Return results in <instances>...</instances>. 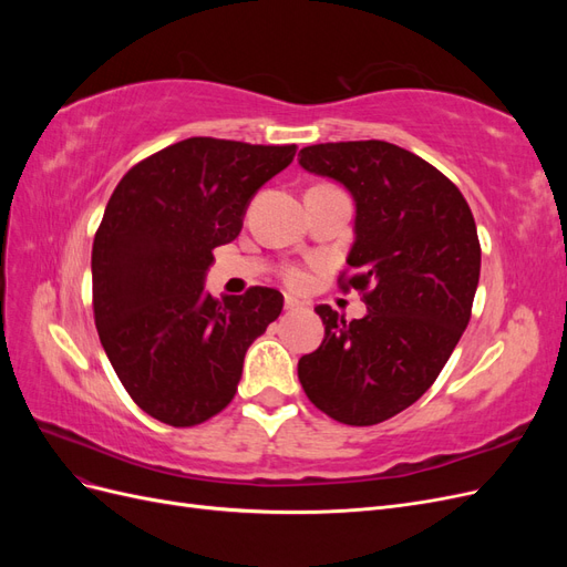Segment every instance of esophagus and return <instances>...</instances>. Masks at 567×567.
<instances>
[{"label":"esophagus","instance_id":"34e87169","mask_svg":"<svg viewBox=\"0 0 567 567\" xmlns=\"http://www.w3.org/2000/svg\"><path fill=\"white\" fill-rule=\"evenodd\" d=\"M284 307H286V312H300V310H307V305H305V302H300V300H296V298H290V296H286Z\"/></svg>","mask_w":567,"mask_h":567}]
</instances>
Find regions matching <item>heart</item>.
Wrapping results in <instances>:
<instances>
[{
	"label": "heart",
	"mask_w": 567,
	"mask_h": 567,
	"mask_svg": "<svg viewBox=\"0 0 567 567\" xmlns=\"http://www.w3.org/2000/svg\"><path fill=\"white\" fill-rule=\"evenodd\" d=\"M286 281L293 284V286H300L305 281V274L300 269H288L286 271Z\"/></svg>",
	"instance_id": "1"
}]
</instances>
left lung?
I'll return each instance as SVG.
<instances>
[{"mask_svg":"<svg viewBox=\"0 0 567 567\" xmlns=\"http://www.w3.org/2000/svg\"><path fill=\"white\" fill-rule=\"evenodd\" d=\"M307 173L354 200V277L367 315L346 321L329 305L321 346L300 357L310 402L348 425L400 414L435 383L466 331L480 279V244L466 198L431 163L388 142L307 146Z\"/></svg>","mask_w":567,"mask_h":567,"instance_id":"left-lung-1","label":"left lung"}]
</instances>
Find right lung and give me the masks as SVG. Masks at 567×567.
Returning a JSON list of instances; mask_svg holds the SVG:
<instances>
[{"mask_svg":"<svg viewBox=\"0 0 567 567\" xmlns=\"http://www.w3.org/2000/svg\"><path fill=\"white\" fill-rule=\"evenodd\" d=\"M296 151L192 136L115 186L92 248L94 321L120 383L148 416L188 427L219 414L252 340L281 315L279 290L217 300L205 274L213 250L241 231L257 188Z\"/></svg>","mask_w":567,"mask_h":567,"instance_id":"add662e5","label":"right lung"}]
</instances>
